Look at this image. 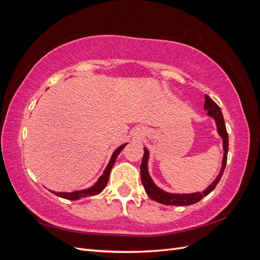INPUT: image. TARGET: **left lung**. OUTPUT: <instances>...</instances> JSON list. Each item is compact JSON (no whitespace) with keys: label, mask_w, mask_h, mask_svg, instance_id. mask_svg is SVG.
Wrapping results in <instances>:
<instances>
[{"label":"left lung","mask_w":260,"mask_h":260,"mask_svg":"<svg viewBox=\"0 0 260 260\" xmlns=\"http://www.w3.org/2000/svg\"><path fill=\"white\" fill-rule=\"evenodd\" d=\"M204 108L205 111L208 112V115L211 116L214 119L216 120L217 123V130L220 137L222 138L223 141V160H222V167L221 170H220L218 177L216 180L212 182L205 191L203 192H196L193 194H172V193H167L160 190L159 187H157L153 180L151 179L148 175L147 171V159H148V152L147 149L144 147V155L142 158V164H141V181H142V184L145 188V192L147 195L151 198L153 201L158 202L160 204H164V205H174V206H188L192 205V204H195L200 202L203 198L207 196L218 184V182L221 179L223 171L226 165V158H228V149H229V137H228V132L225 128V123L223 119V115L220 107L212 101L207 94L205 95V104H204Z\"/></svg>","instance_id":"obj_1"}]
</instances>
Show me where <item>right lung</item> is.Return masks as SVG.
<instances>
[{
	"mask_svg": "<svg viewBox=\"0 0 260 260\" xmlns=\"http://www.w3.org/2000/svg\"><path fill=\"white\" fill-rule=\"evenodd\" d=\"M127 145V143L121 145L118 147L116 151L114 152L112 158H111V161L108 162L106 169L104 170L103 175L101 176V178L99 179L98 182L94 184L93 186L86 188V190H82V191H76V192H72V193H57V192H53L55 195L57 196H60V198L62 199H67V200H72V201H75V200H79L81 198H86V196H93V195H96L99 193H101L102 191L104 190L107 182H108V179H109V174H111V170L114 166V164L116 161V157L118 156V154L120 153L121 149Z\"/></svg>",
	"mask_w": 260,
	"mask_h": 260,
	"instance_id": "right-lung-1",
	"label": "right lung"
}]
</instances>
